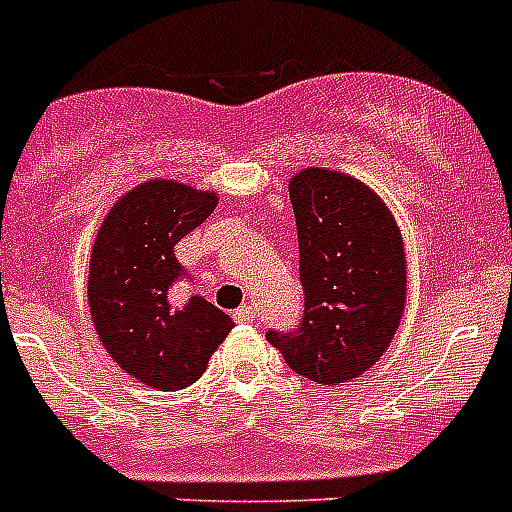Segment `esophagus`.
<instances>
[{"label":"esophagus","instance_id":"esophagus-1","mask_svg":"<svg viewBox=\"0 0 512 512\" xmlns=\"http://www.w3.org/2000/svg\"><path fill=\"white\" fill-rule=\"evenodd\" d=\"M252 318H255V310H252V307H249V305H242V307H239V310H234V321L249 323V321H252Z\"/></svg>","mask_w":512,"mask_h":512}]
</instances>
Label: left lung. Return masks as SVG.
<instances>
[{
  "mask_svg": "<svg viewBox=\"0 0 512 512\" xmlns=\"http://www.w3.org/2000/svg\"><path fill=\"white\" fill-rule=\"evenodd\" d=\"M299 242L302 318L268 328L286 365L315 384H344L384 355L405 310V252L386 205L360 181L307 168L289 184Z\"/></svg>",
  "mask_w": 512,
  "mask_h": 512,
  "instance_id": "8db88e82",
  "label": "left lung"
}]
</instances>
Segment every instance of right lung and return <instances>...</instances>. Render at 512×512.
<instances>
[{
  "instance_id": "add662e5",
  "label": "right lung",
  "mask_w": 512,
  "mask_h": 512,
  "mask_svg": "<svg viewBox=\"0 0 512 512\" xmlns=\"http://www.w3.org/2000/svg\"><path fill=\"white\" fill-rule=\"evenodd\" d=\"M218 205L210 191L147 181L112 207L89 265V307L115 363L141 384L176 392L205 373L234 321L207 299L184 307L168 289L181 273L173 249Z\"/></svg>"
}]
</instances>
